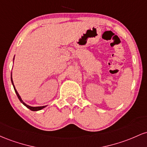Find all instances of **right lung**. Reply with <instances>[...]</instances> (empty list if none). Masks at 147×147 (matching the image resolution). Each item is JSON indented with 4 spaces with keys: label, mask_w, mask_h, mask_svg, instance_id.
<instances>
[{
    "label": "right lung",
    "mask_w": 147,
    "mask_h": 147,
    "mask_svg": "<svg viewBox=\"0 0 147 147\" xmlns=\"http://www.w3.org/2000/svg\"><path fill=\"white\" fill-rule=\"evenodd\" d=\"M11 75H12V74L11 73V83H12V85H13V87H14V91H15L16 94V95H17V96H18V98H19V100H20L21 103H22L23 104H24V105H25V106L26 107V108H28V109H30V110H32V111H38V110H42L43 108H45V107H47V105H44V106H37V107H32V106H30V105H27V104H26V103H24V100H22V98H21V97L20 96V95H19V93H18L17 90H16L15 86H14V82H13L12 76H11Z\"/></svg>",
    "instance_id": "1"
}]
</instances>
